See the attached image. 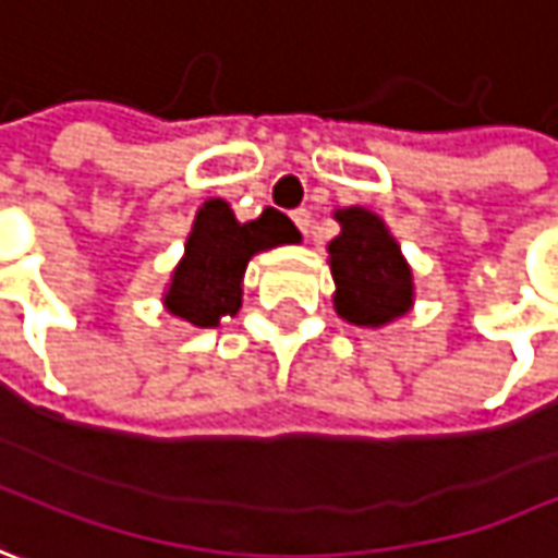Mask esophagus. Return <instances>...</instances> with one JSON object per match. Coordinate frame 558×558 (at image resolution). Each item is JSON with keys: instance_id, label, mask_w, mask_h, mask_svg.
<instances>
[{"instance_id": "esophagus-1", "label": "esophagus", "mask_w": 558, "mask_h": 558, "mask_svg": "<svg viewBox=\"0 0 558 558\" xmlns=\"http://www.w3.org/2000/svg\"><path fill=\"white\" fill-rule=\"evenodd\" d=\"M290 219H293V225H296L302 234L312 228V213H308V209H293V213H290Z\"/></svg>"}]
</instances>
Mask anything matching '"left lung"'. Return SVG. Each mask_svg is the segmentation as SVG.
Segmentation results:
<instances>
[{
  "mask_svg": "<svg viewBox=\"0 0 558 558\" xmlns=\"http://www.w3.org/2000/svg\"><path fill=\"white\" fill-rule=\"evenodd\" d=\"M337 221L342 231L327 246L337 280V315L355 327H383L411 312V265L386 221L364 206L337 209Z\"/></svg>",
  "mask_w": 558,
  "mask_h": 558,
  "instance_id": "obj_1",
  "label": "left lung"
}]
</instances>
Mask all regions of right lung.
Segmentation results:
<instances>
[{
	"mask_svg": "<svg viewBox=\"0 0 558 558\" xmlns=\"http://www.w3.org/2000/svg\"><path fill=\"white\" fill-rule=\"evenodd\" d=\"M296 241L293 221L278 209H265L253 221H238L225 201H206L166 287L163 305L169 315L194 327H219L221 317H234L241 308L246 262L262 250Z\"/></svg>",
	"mask_w": 558,
	"mask_h": 558,
	"instance_id": "1",
	"label": "right lung"
}]
</instances>
